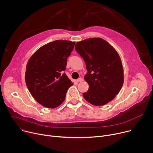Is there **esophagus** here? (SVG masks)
<instances>
[{"label": "esophagus", "instance_id": "obj_1", "mask_svg": "<svg viewBox=\"0 0 153 153\" xmlns=\"http://www.w3.org/2000/svg\"><path fill=\"white\" fill-rule=\"evenodd\" d=\"M83 81V79H82V78H78V79H76V81H77V82H81V81Z\"/></svg>", "mask_w": 153, "mask_h": 153}]
</instances>
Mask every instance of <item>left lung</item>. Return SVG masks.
Wrapping results in <instances>:
<instances>
[{"label":"left lung","instance_id":"obj_1","mask_svg":"<svg viewBox=\"0 0 153 153\" xmlns=\"http://www.w3.org/2000/svg\"><path fill=\"white\" fill-rule=\"evenodd\" d=\"M75 50L86 62L88 73L84 79L89 84L84 98L94 106H103L119 93L124 82L123 68L115 49L100 38L78 42Z\"/></svg>","mask_w":153,"mask_h":153}]
</instances>
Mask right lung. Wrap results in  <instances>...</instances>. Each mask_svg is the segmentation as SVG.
I'll list each match as a JSON object with an SVG mask.
<instances>
[{"instance_id": "right-lung-1", "label": "right lung", "mask_w": 153, "mask_h": 153, "mask_svg": "<svg viewBox=\"0 0 153 153\" xmlns=\"http://www.w3.org/2000/svg\"><path fill=\"white\" fill-rule=\"evenodd\" d=\"M75 42L56 40L49 42L33 54L25 74L28 89L37 102L47 108H56L65 100L73 83L64 71L67 58Z\"/></svg>"}]
</instances>
